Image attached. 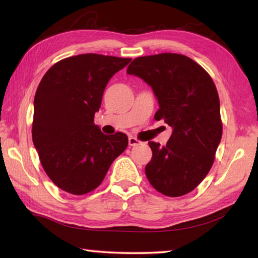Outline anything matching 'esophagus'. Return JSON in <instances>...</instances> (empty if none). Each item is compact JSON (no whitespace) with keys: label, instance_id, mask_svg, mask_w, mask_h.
<instances>
[{"label":"esophagus","instance_id":"obj_1","mask_svg":"<svg viewBox=\"0 0 258 258\" xmlns=\"http://www.w3.org/2000/svg\"><path fill=\"white\" fill-rule=\"evenodd\" d=\"M140 143V141L138 139H135V138H133V137H131V138H128V145L131 146V147H135V146H138Z\"/></svg>","mask_w":258,"mask_h":258}]
</instances>
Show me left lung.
I'll use <instances>...</instances> for the list:
<instances>
[{
    "label": "left lung",
    "instance_id": "left-lung-1",
    "mask_svg": "<svg viewBox=\"0 0 258 258\" xmlns=\"http://www.w3.org/2000/svg\"><path fill=\"white\" fill-rule=\"evenodd\" d=\"M127 73L152 87L159 103L155 119L173 127L166 146L148 142L152 151L146 166L148 180L167 197L189 194L211 171L222 138L220 99L212 77L177 53L139 56Z\"/></svg>",
    "mask_w": 258,
    "mask_h": 258
}]
</instances>
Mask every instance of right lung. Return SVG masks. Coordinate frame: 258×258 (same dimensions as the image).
I'll list each match as a JSON object with an SVG mask.
<instances>
[{"label": "right lung", "instance_id": "right-lung-1", "mask_svg": "<svg viewBox=\"0 0 258 258\" xmlns=\"http://www.w3.org/2000/svg\"><path fill=\"white\" fill-rule=\"evenodd\" d=\"M131 58L78 54L54 63L34 99L33 143L46 175L71 195L89 194L128 145L126 134L104 135L94 124L103 91Z\"/></svg>", "mask_w": 258, "mask_h": 258}]
</instances>
